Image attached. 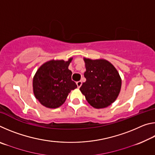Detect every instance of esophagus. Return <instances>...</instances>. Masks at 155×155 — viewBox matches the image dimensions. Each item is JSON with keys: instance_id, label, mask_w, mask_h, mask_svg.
I'll use <instances>...</instances> for the list:
<instances>
[{"instance_id": "obj_1", "label": "esophagus", "mask_w": 155, "mask_h": 155, "mask_svg": "<svg viewBox=\"0 0 155 155\" xmlns=\"http://www.w3.org/2000/svg\"><path fill=\"white\" fill-rule=\"evenodd\" d=\"M77 85L78 88H79V87H81V85H82V81H77Z\"/></svg>"}]
</instances>
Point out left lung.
<instances>
[{
	"mask_svg": "<svg viewBox=\"0 0 155 155\" xmlns=\"http://www.w3.org/2000/svg\"><path fill=\"white\" fill-rule=\"evenodd\" d=\"M86 81L80 90L89 104L96 109L105 108L118 96L122 80L115 68L105 59L84 58Z\"/></svg>",
	"mask_w": 155,
	"mask_h": 155,
	"instance_id": "left-lung-1",
	"label": "left lung"
}]
</instances>
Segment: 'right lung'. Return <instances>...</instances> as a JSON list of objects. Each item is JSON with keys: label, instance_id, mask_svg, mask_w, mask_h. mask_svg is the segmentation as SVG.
I'll return each mask as SVG.
<instances>
[{"label": "right lung", "instance_id": "add662e5", "mask_svg": "<svg viewBox=\"0 0 155 155\" xmlns=\"http://www.w3.org/2000/svg\"><path fill=\"white\" fill-rule=\"evenodd\" d=\"M72 60H51L36 72L33 80V93L43 106L51 109L59 107L65 103L68 94L77 87L72 81L71 70L68 69Z\"/></svg>", "mask_w": 155, "mask_h": 155}]
</instances>
